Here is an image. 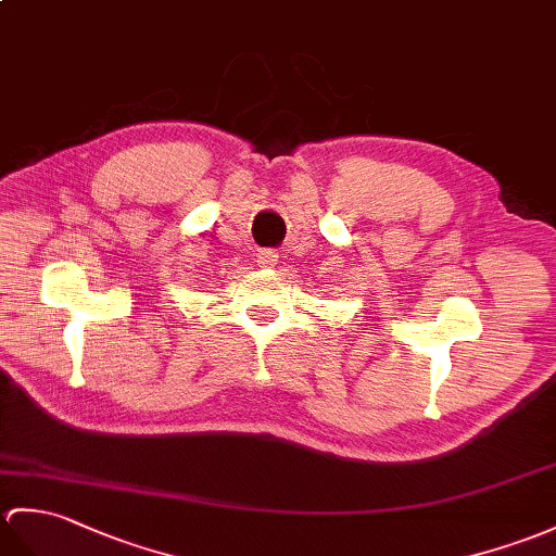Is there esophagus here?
<instances>
[{
	"label": "esophagus",
	"mask_w": 556,
	"mask_h": 556,
	"mask_svg": "<svg viewBox=\"0 0 556 556\" xmlns=\"http://www.w3.org/2000/svg\"><path fill=\"white\" fill-rule=\"evenodd\" d=\"M255 257H257V265H261V267H275L279 253L275 249H263V251H257Z\"/></svg>",
	"instance_id": "obj_1"
}]
</instances>
